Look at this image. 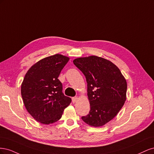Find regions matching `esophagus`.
Wrapping results in <instances>:
<instances>
[{
	"label": "esophagus",
	"mask_w": 154,
	"mask_h": 154,
	"mask_svg": "<svg viewBox=\"0 0 154 154\" xmlns=\"http://www.w3.org/2000/svg\"><path fill=\"white\" fill-rule=\"evenodd\" d=\"M78 97H73L72 98V101L73 103H76V102L78 101Z\"/></svg>",
	"instance_id": "obj_1"
}]
</instances>
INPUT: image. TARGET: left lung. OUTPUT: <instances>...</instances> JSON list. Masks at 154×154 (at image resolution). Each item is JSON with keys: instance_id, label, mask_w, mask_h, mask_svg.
Returning <instances> with one entry per match:
<instances>
[{"instance_id": "1", "label": "left lung", "mask_w": 154, "mask_h": 154, "mask_svg": "<svg viewBox=\"0 0 154 154\" xmlns=\"http://www.w3.org/2000/svg\"><path fill=\"white\" fill-rule=\"evenodd\" d=\"M73 63L84 74L91 110L82 120L94 127L105 125L122 108L127 98V83L119 68L97 56L74 59Z\"/></svg>"}]
</instances>
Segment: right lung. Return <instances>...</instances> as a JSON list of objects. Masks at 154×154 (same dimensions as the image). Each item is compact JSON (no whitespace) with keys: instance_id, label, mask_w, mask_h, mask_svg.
<instances>
[{"instance_id":"obj_1","label":"right lung","mask_w":154,"mask_h":154,"mask_svg":"<svg viewBox=\"0 0 154 154\" xmlns=\"http://www.w3.org/2000/svg\"><path fill=\"white\" fill-rule=\"evenodd\" d=\"M69 58L57 54L44 58L27 71L21 85V95L27 112L36 122L49 125L61 118L71 102L62 92L58 78Z\"/></svg>"}]
</instances>
